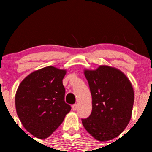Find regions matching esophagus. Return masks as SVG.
Here are the masks:
<instances>
[{"mask_svg": "<svg viewBox=\"0 0 152 152\" xmlns=\"http://www.w3.org/2000/svg\"><path fill=\"white\" fill-rule=\"evenodd\" d=\"M77 107H78L77 104H73V106H72V110H73V111H75V110H76Z\"/></svg>", "mask_w": 152, "mask_h": 152, "instance_id": "1", "label": "esophagus"}]
</instances>
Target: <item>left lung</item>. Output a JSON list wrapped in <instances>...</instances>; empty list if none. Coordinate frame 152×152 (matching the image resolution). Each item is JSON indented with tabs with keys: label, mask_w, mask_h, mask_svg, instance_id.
<instances>
[{
	"label": "left lung",
	"mask_w": 152,
	"mask_h": 152,
	"mask_svg": "<svg viewBox=\"0 0 152 152\" xmlns=\"http://www.w3.org/2000/svg\"><path fill=\"white\" fill-rule=\"evenodd\" d=\"M92 96V113L82 119L85 129L96 140L108 141L120 135L130 121L134 90L127 76L115 67L100 65L84 70Z\"/></svg>",
	"instance_id": "left-lung-1"
}]
</instances>
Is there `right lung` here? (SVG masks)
<instances>
[{
  "instance_id": "add662e5",
  "label": "right lung",
  "mask_w": 152,
  "mask_h": 152,
  "mask_svg": "<svg viewBox=\"0 0 152 152\" xmlns=\"http://www.w3.org/2000/svg\"><path fill=\"white\" fill-rule=\"evenodd\" d=\"M66 73L53 66L43 67L27 76L17 90V114L24 128L37 138L51 135L70 111L64 100L62 79Z\"/></svg>"
}]
</instances>
